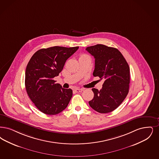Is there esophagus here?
Returning <instances> with one entry per match:
<instances>
[{"label": "esophagus", "instance_id": "34e87169", "mask_svg": "<svg viewBox=\"0 0 159 159\" xmlns=\"http://www.w3.org/2000/svg\"><path fill=\"white\" fill-rule=\"evenodd\" d=\"M75 91L76 92H82L83 90V89H80V88H75Z\"/></svg>", "mask_w": 159, "mask_h": 159}]
</instances>
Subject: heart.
Here are the masks:
<instances>
[{
	"label": "heart",
	"mask_w": 159,
	"mask_h": 159,
	"mask_svg": "<svg viewBox=\"0 0 159 159\" xmlns=\"http://www.w3.org/2000/svg\"><path fill=\"white\" fill-rule=\"evenodd\" d=\"M80 57H89V56H88L87 55H85V54H83Z\"/></svg>",
	"instance_id": "1"
}]
</instances>
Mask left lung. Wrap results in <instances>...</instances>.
Masks as SVG:
<instances>
[{
	"instance_id": "1",
	"label": "left lung",
	"mask_w": 159,
	"mask_h": 159,
	"mask_svg": "<svg viewBox=\"0 0 159 159\" xmlns=\"http://www.w3.org/2000/svg\"><path fill=\"white\" fill-rule=\"evenodd\" d=\"M86 50L95 58L93 76L104 80L102 89H92L94 97L89 101L95 111L107 114L124 101L129 92V67L118 49L102 44L88 47Z\"/></svg>"
}]
</instances>
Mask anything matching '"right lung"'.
<instances>
[{"mask_svg": "<svg viewBox=\"0 0 159 159\" xmlns=\"http://www.w3.org/2000/svg\"><path fill=\"white\" fill-rule=\"evenodd\" d=\"M79 47L55 46L35 52L27 64L26 90L38 109L47 115H56L67 107L73 95L71 89H64L53 79L58 76L66 60Z\"/></svg>", "mask_w": 159, "mask_h": 159, "instance_id": "1", "label": "right lung"}]
</instances>
